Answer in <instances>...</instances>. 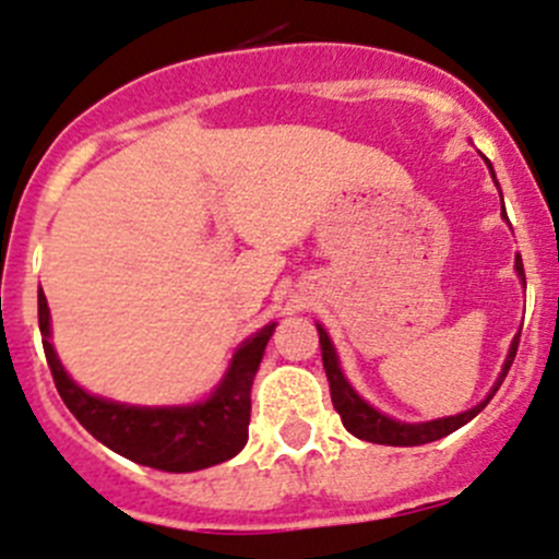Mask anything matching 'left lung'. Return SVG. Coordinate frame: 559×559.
Returning a JSON list of instances; mask_svg holds the SVG:
<instances>
[{
  "instance_id": "8db88e82",
  "label": "left lung",
  "mask_w": 559,
  "mask_h": 559,
  "mask_svg": "<svg viewBox=\"0 0 559 559\" xmlns=\"http://www.w3.org/2000/svg\"><path fill=\"white\" fill-rule=\"evenodd\" d=\"M485 163H488L490 174H493V166H490L488 157H485ZM493 182H496V174H493ZM496 186H499V182H496ZM501 216L507 218L504 202H501ZM515 274H519L521 285L526 288L524 263H521L519 254H515ZM316 326H319L321 357H324V371H326V380H330V396H332V404H335V409L341 413L343 427L349 429L355 438L368 440V443H380V447H421V443H432V440L447 438V435H452L454 429L465 427L471 418L479 416V409H485V404L493 399V393L499 391V385L504 382L507 371H510V366H513L515 352H519V337H521V332L513 337V343H510V352H507V357H504V366H501V373L496 377V382H493V388H490L488 396H485L477 407L465 409V413H457V416L435 418V421L407 424V421H396V418L385 416V413H380L377 407H371V404H368L366 399H362L360 393L352 388V382L346 380V373H343L341 360H337L335 343H332V337L326 335L324 326L321 324H316Z\"/></svg>"
}]
</instances>
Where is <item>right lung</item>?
Instances as JSON below:
<instances>
[{
  "instance_id": "right-lung-1",
  "label": "right lung",
  "mask_w": 559,
  "mask_h": 559,
  "mask_svg": "<svg viewBox=\"0 0 559 559\" xmlns=\"http://www.w3.org/2000/svg\"><path fill=\"white\" fill-rule=\"evenodd\" d=\"M38 326L44 335L46 362L52 368L55 385L66 407L99 443L121 457L157 471L188 474L233 460L246 447L252 382L265 355V343L274 335V321L240 343L210 396H204L202 402L168 404V407L112 402L76 385L49 341L52 324H49V305L44 294H38Z\"/></svg>"
}]
</instances>
